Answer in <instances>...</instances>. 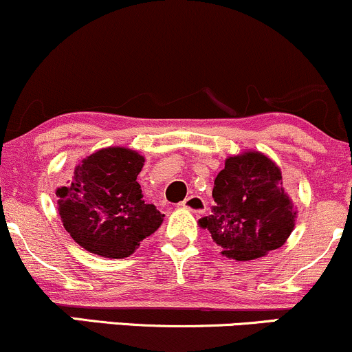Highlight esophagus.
<instances>
[{"label":"esophagus","mask_w":352,"mask_h":352,"mask_svg":"<svg viewBox=\"0 0 352 352\" xmlns=\"http://www.w3.org/2000/svg\"><path fill=\"white\" fill-rule=\"evenodd\" d=\"M182 207L193 213H204L207 210V204H205V200L200 195H190L182 201Z\"/></svg>","instance_id":"1"}]
</instances>
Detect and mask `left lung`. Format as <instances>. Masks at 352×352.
<instances>
[{"label":"left lung","instance_id":"1","mask_svg":"<svg viewBox=\"0 0 352 352\" xmlns=\"http://www.w3.org/2000/svg\"><path fill=\"white\" fill-rule=\"evenodd\" d=\"M212 215L199 220L221 254L236 261L265 256L286 243L298 210L283 188L281 168L258 151L230 155L215 179Z\"/></svg>","mask_w":352,"mask_h":352}]
</instances>
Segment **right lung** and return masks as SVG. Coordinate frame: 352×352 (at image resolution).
I'll list each match as a JSON object with an SVG mask.
<instances>
[{"label":"right lung","instance_id":"add662e5","mask_svg":"<svg viewBox=\"0 0 352 352\" xmlns=\"http://www.w3.org/2000/svg\"><path fill=\"white\" fill-rule=\"evenodd\" d=\"M144 162L132 148H100L79 160L71 182L56 190L64 228L89 253L127 258L162 225V213L142 200L137 175Z\"/></svg>","mask_w":352,"mask_h":352}]
</instances>
